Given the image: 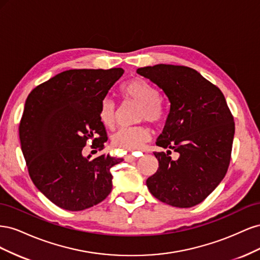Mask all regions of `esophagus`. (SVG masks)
I'll return each instance as SVG.
<instances>
[{"mask_svg": "<svg viewBox=\"0 0 260 260\" xmlns=\"http://www.w3.org/2000/svg\"><path fill=\"white\" fill-rule=\"evenodd\" d=\"M138 159V157L136 156H132V155H127L124 156V160L128 161V162H132V161H136Z\"/></svg>", "mask_w": 260, "mask_h": 260, "instance_id": "34e87169", "label": "esophagus"}]
</instances>
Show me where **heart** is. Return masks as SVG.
<instances>
[{"instance_id": "1", "label": "heart", "mask_w": 260, "mask_h": 260, "mask_svg": "<svg viewBox=\"0 0 260 260\" xmlns=\"http://www.w3.org/2000/svg\"><path fill=\"white\" fill-rule=\"evenodd\" d=\"M121 94L129 100L141 104L139 119L151 123H160L165 118V111L159 101V92L154 85L141 78H136L121 86ZM99 118L106 128L114 129L117 123V109L112 100L105 99L101 103ZM151 139L149 130L136 125V127L122 128L115 133L112 141L113 145L122 151H137Z\"/></svg>"}]
</instances>
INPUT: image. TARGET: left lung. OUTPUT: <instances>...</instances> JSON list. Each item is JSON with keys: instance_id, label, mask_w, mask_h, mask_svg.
I'll return each instance as SVG.
<instances>
[{"instance_id": "obj_1", "label": "left lung", "mask_w": 260, "mask_h": 260, "mask_svg": "<svg viewBox=\"0 0 260 260\" xmlns=\"http://www.w3.org/2000/svg\"><path fill=\"white\" fill-rule=\"evenodd\" d=\"M137 73L157 84L170 109L156 145L158 169L146 180L149 192L168 205L188 208L202 203L224 178L231 159L233 116L218 86L193 68L158 64ZM179 154L172 160L171 149Z\"/></svg>"}]
</instances>
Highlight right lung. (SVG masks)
<instances>
[{
    "label": "right lung",
    "mask_w": 260,
    "mask_h": 260,
    "mask_svg": "<svg viewBox=\"0 0 260 260\" xmlns=\"http://www.w3.org/2000/svg\"><path fill=\"white\" fill-rule=\"evenodd\" d=\"M122 68L70 69L41 83L28 95L19 123L21 151L35 185L55 205L70 211L90 208L111 193V168L122 161L109 155L90 160L89 140L104 148L107 135L101 103Z\"/></svg>",
    "instance_id": "add662e5"
}]
</instances>
